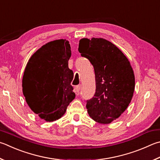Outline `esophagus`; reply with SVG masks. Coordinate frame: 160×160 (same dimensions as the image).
Listing matches in <instances>:
<instances>
[{
  "label": "esophagus",
  "mask_w": 160,
  "mask_h": 160,
  "mask_svg": "<svg viewBox=\"0 0 160 160\" xmlns=\"http://www.w3.org/2000/svg\"><path fill=\"white\" fill-rule=\"evenodd\" d=\"M80 85H77L76 87H75V91H76L77 93H79L80 92Z\"/></svg>",
  "instance_id": "34e87169"
}]
</instances>
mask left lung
Returning <instances> with one entry per match:
<instances>
[{"mask_svg": "<svg viewBox=\"0 0 160 160\" xmlns=\"http://www.w3.org/2000/svg\"><path fill=\"white\" fill-rule=\"evenodd\" d=\"M78 51L95 72L96 92L86 105L89 117L98 123H111L133 97L135 76L129 61L117 46L101 38L80 39Z\"/></svg>", "mask_w": 160, "mask_h": 160, "instance_id": "left-lung-1", "label": "left lung"}]
</instances>
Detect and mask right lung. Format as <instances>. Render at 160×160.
<instances>
[{"instance_id": "1", "label": "right lung", "mask_w": 160, "mask_h": 160, "mask_svg": "<svg viewBox=\"0 0 160 160\" xmlns=\"http://www.w3.org/2000/svg\"><path fill=\"white\" fill-rule=\"evenodd\" d=\"M71 45L66 39L43 45L28 60L22 78L26 101L40 119L59 120L75 94L71 85L73 72L68 68Z\"/></svg>"}]
</instances>
